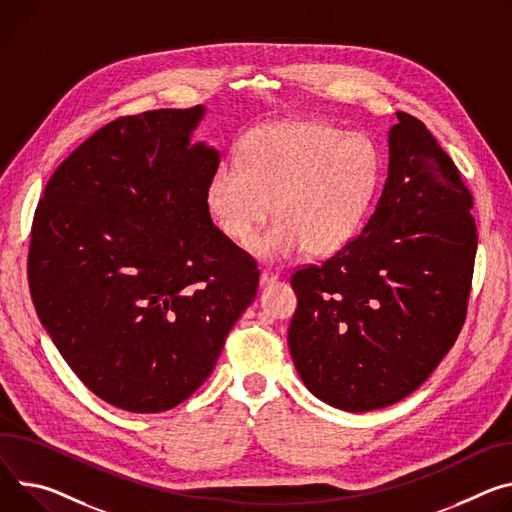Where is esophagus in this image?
I'll return each mask as SVG.
<instances>
[{"label": "esophagus", "mask_w": 512, "mask_h": 512, "mask_svg": "<svg viewBox=\"0 0 512 512\" xmlns=\"http://www.w3.org/2000/svg\"><path fill=\"white\" fill-rule=\"evenodd\" d=\"M277 280H280V275L273 273V271H269V269H263V271H261V277H259V284L265 288V286L275 284Z\"/></svg>", "instance_id": "obj_1"}]
</instances>
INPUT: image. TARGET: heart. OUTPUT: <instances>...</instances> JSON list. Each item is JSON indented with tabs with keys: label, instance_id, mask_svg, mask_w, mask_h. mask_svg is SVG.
Wrapping results in <instances>:
<instances>
[{
	"label": "heart",
	"instance_id": "obj_1",
	"mask_svg": "<svg viewBox=\"0 0 512 512\" xmlns=\"http://www.w3.org/2000/svg\"><path fill=\"white\" fill-rule=\"evenodd\" d=\"M382 177L371 138L318 122H282L253 130L239 163L220 165L206 190L208 210L235 245L253 239L273 204L275 222L251 249L284 263L304 249L341 251L363 226Z\"/></svg>",
	"mask_w": 512,
	"mask_h": 512
}]
</instances>
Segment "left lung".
Segmentation results:
<instances>
[{
    "mask_svg": "<svg viewBox=\"0 0 512 512\" xmlns=\"http://www.w3.org/2000/svg\"><path fill=\"white\" fill-rule=\"evenodd\" d=\"M367 224L320 265L292 273L288 345L306 388L335 408L390 406L421 386L468 312L474 198L427 126L398 112Z\"/></svg>",
    "mask_w": 512,
    "mask_h": 512,
    "instance_id": "obj_1",
    "label": "left lung"
}]
</instances>
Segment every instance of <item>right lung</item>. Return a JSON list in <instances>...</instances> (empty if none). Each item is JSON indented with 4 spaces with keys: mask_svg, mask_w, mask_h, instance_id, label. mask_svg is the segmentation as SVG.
I'll return each instance as SVG.
<instances>
[{
    "mask_svg": "<svg viewBox=\"0 0 512 512\" xmlns=\"http://www.w3.org/2000/svg\"><path fill=\"white\" fill-rule=\"evenodd\" d=\"M202 106L122 116L53 173L30 235L36 314L108 404L163 412L210 376L259 286L255 259L214 226L218 151L190 134Z\"/></svg>",
    "mask_w": 512,
    "mask_h": 512,
    "instance_id": "1",
    "label": "right lung"
}]
</instances>
